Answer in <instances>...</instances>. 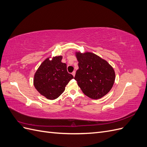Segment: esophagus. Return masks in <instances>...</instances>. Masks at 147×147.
Here are the masks:
<instances>
[{
	"label": "esophagus",
	"mask_w": 147,
	"mask_h": 147,
	"mask_svg": "<svg viewBox=\"0 0 147 147\" xmlns=\"http://www.w3.org/2000/svg\"><path fill=\"white\" fill-rule=\"evenodd\" d=\"M72 75L74 77H75V71H74V72L72 73Z\"/></svg>",
	"instance_id": "1"
}]
</instances>
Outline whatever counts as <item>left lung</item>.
Returning a JSON list of instances; mask_svg holds the SVG:
<instances>
[{"instance_id": "left-lung-1", "label": "left lung", "mask_w": 147, "mask_h": 147, "mask_svg": "<svg viewBox=\"0 0 147 147\" xmlns=\"http://www.w3.org/2000/svg\"><path fill=\"white\" fill-rule=\"evenodd\" d=\"M75 55L79 68L74 79L86 96L93 99H100L114 84L115 73L113 67L92 53L77 52Z\"/></svg>"}]
</instances>
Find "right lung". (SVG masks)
<instances>
[{
	"label": "right lung",
	"mask_w": 147,
	"mask_h": 147,
	"mask_svg": "<svg viewBox=\"0 0 147 147\" xmlns=\"http://www.w3.org/2000/svg\"><path fill=\"white\" fill-rule=\"evenodd\" d=\"M63 56L48 57L35 73L34 85L41 95L50 100L57 99L64 90L73 75L67 70V65L61 62Z\"/></svg>",
	"instance_id": "1"
}]
</instances>
